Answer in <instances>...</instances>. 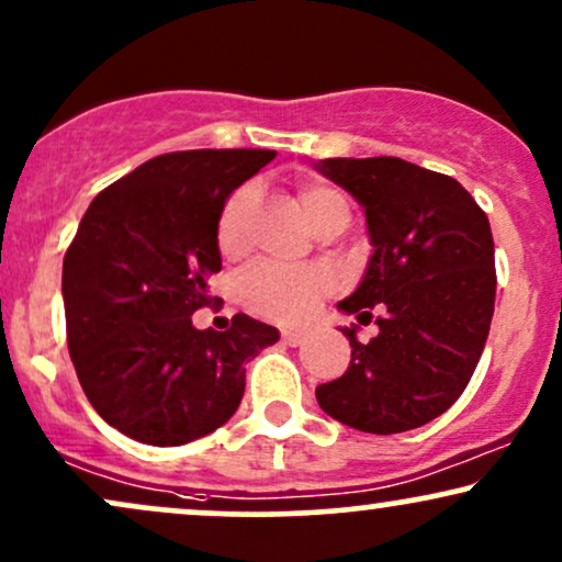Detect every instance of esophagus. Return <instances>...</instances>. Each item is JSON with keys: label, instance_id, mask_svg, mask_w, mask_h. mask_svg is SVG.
<instances>
[{"label": "esophagus", "instance_id": "34e87169", "mask_svg": "<svg viewBox=\"0 0 562 562\" xmlns=\"http://www.w3.org/2000/svg\"><path fill=\"white\" fill-rule=\"evenodd\" d=\"M303 335L301 329H282V342H285V346H301L303 342Z\"/></svg>", "mask_w": 562, "mask_h": 562}]
</instances>
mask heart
<instances>
[{"label": "heart", "instance_id": "heart-1", "mask_svg": "<svg viewBox=\"0 0 562 562\" xmlns=\"http://www.w3.org/2000/svg\"><path fill=\"white\" fill-rule=\"evenodd\" d=\"M303 214L316 233H340L348 222V204L335 188L322 182H303L299 188ZM256 209V188L243 186L222 206L216 222V246L227 259H235L248 248V225ZM333 288V274L324 267H277L261 263L243 280V299L256 314L280 322H299L311 314L316 301Z\"/></svg>", "mask_w": 562, "mask_h": 562}]
</instances>
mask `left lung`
<instances>
[{
  "label": "left lung",
  "instance_id": "1",
  "mask_svg": "<svg viewBox=\"0 0 562 562\" xmlns=\"http://www.w3.org/2000/svg\"><path fill=\"white\" fill-rule=\"evenodd\" d=\"M316 172L361 204L371 251L342 314L381 333L363 347L342 327L350 367L316 387L327 416L369 435L424 427L450 408L482 358L495 314V243L458 180L397 157L319 159Z\"/></svg>",
  "mask_w": 562,
  "mask_h": 562
}]
</instances>
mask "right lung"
Instances as JSON below:
<instances>
[{
    "mask_svg": "<svg viewBox=\"0 0 562 562\" xmlns=\"http://www.w3.org/2000/svg\"><path fill=\"white\" fill-rule=\"evenodd\" d=\"M272 159L267 148L161 154L80 220L63 263L67 348L97 414L135 442L175 448L222 427L246 390L243 363L280 340L246 314L225 333L191 319L222 269V206Z\"/></svg>",
    "mask_w": 562,
    "mask_h": 562,
    "instance_id": "right-lung-1",
    "label": "right lung"
}]
</instances>
